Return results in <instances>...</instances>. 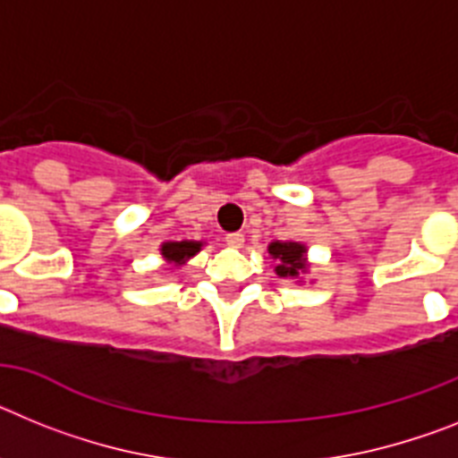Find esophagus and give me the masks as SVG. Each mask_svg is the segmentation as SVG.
Wrapping results in <instances>:
<instances>
[{
    "instance_id": "1",
    "label": "esophagus",
    "mask_w": 458,
    "mask_h": 458,
    "mask_svg": "<svg viewBox=\"0 0 458 458\" xmlns=\"http://www.w3.org/2000/svg\"><path fill=\"white\" fill-rule=\"evenodd\" d=\"M225 244L234 246V249H237V246L244 244V234H242V233H228V234H225Z\"/></svg>"
}]
</instances>
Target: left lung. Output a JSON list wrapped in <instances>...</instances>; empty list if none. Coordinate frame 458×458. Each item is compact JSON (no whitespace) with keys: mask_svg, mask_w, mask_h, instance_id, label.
<instances>
[{"mask_svg":"<svg viewBox=\"0 0 458 458\" xmlns=\"http://www.w3.org/2000/svg\"><path fill=\"white\" fill-rule=\"evenodd\" d=\"M269 256L276 260L274 272L281 278H300L306 274V246L300 242H272L267 246Z\"/></svg>","mask_w":458,"mask_h":458,"instance_id":"left-lung-1","label":"left lung"}]
</instances>
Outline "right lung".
<instances>
[{"mask_svg":"<svg viewBox=\"0 0 458 458\" xmlns=\"http://www.w3.org/2000/svg\"><path fill=\"white\" fill-rule=\"evenodd\" d=\"M200 246L202 242H191V240L165 242V244L161 246V256L165 258L170 265H184L189 258H193L198 251H200Z\"/></svg>","mask_w":458,"mask_h":458,"instance_id":"obj_1","label":"right lung"}]
</instances>
